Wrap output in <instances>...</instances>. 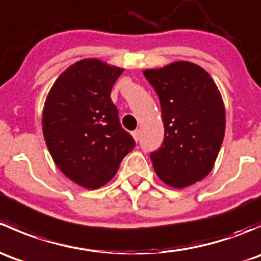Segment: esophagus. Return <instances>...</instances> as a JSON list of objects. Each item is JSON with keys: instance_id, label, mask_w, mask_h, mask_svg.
<instances>
[{"instance_id": "esophagus-1", "label": "esophagus", "mask_w": 261, "mask_h": 261, "mask_svg": "<svg viewBox=\"0 0 261 261\" xmlns=\"http://www.w3.org/2000/svg\"><path fill=\"white\" fill-rule=\"evenodd\" d=\"M133 136H134V139H135V141H139V139H140V131L135 130L133 133Z\"/></svg>"}]
</instances>
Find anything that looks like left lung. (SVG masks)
<instances>
[{
    "label": "left lung",
    "instance_id": "left-lung-1",
    "mask_svg": "<svg viewBox=\"0 0 261 261\" xmlns=\"http://www.w3.org/2000/svg\"><path fill=\"white\" fill-rule=\"evenodd\" d=\"M162 107L164 140L150 154L158 177L186 188L211 172L225 135V106L215 81L203 68L175 62L144 70Z\"/></svg>",
    "mask_w": 261,
    "mask_h": 261
}]
</instances>
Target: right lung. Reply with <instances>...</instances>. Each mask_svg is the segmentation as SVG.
<instances>
[{
	"instance_id": "1",
	"label": "right lung",
	"mask_w": 261,
	"mask_h": 261,
	"mask_svg": "<svg viewBox=\"0 0 261 261\" xmlns=\"http://www.w3.org/2000/svg\"><path fill=\"white\" fill-rule=\"evenodd\" d=\"M122 72L98 59L80 60L59 75L46 97L43 133L50 155L70 180L84 188L106 184L135 147L111 99Z\"/></svg>"
}]
</instances>
